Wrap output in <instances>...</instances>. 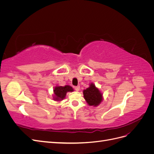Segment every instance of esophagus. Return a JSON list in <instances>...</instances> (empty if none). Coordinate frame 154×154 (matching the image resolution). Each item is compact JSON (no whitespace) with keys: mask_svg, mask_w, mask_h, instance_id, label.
Wrapping results in <instances>:
<instances>
[{"mask_svg":"<svg viewBox=\"0 0 154 154\" xmlns=\"http://www.w3.org/2000/svg\"><path fill=\"white\" fill-rule=\"evenodd\" d=\"M74 89H75V91H80V86H76V87H74Z\"/></svg>","mask_w":154,"mask_h":154,"instance_id":"34e87169","label":"esophagus"}]
</instances>
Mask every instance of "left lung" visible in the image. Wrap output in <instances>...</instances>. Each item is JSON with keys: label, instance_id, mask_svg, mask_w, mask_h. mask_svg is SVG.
I'll use <instances>...</instances> for the list:
<instances>
[{"label": "left lung", "instance_id": "left-lung-1", "mask_svg": "<svg viewBox=\"0 0 154 154\" xmlns=\"http://www.w3.org/2000/svg\"><path fill=\"white\" fill-rule=\"evenodd\" d=\"M83 93L84 99L89 106H98L103 100L102 92L93 83H91L89 87L83 91Z\"/></svg>", "mask_w": 154, "mask_h": 154}]
</instances>
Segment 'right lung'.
I'll use <instances>...</instances> for the list:
<instances>
[{"mask_svg": "<svg viewBox=\"0 0 154 154\" xmlns=\"http://www.w3.org/2000/svg\"><path fill=\"white\" fill-rule=\"evenodd\" d=\"M73 88L70 85L58 86L57 85L54 87L53 100L56 101H61L66 98V94L68 92H73Z\"/></svg>", "mask_w": 154, "mask_h": 154, "instance_id": "add662e5", "label": "right lung"}]
</instances>
